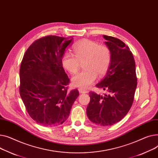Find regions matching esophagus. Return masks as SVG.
Returning a JSON list of instances; mask_svg holds the SVG:
<instances>
[{
	"label": "esophagus",
	"instance_id": "esophagus-1",
	"mask_svg": "<svg viewBox=\"0 0 158 158\" xmlns=\"http://www.w3.org/2000/svg\"><path fill=\"white\" fill-rule=\"evenodd\" d=\"M78 91L80 93H83V94H85V93H87V90H85V89H78Z\"/></svg>",
	"mask_w": 158,
	"mask_h": 158
}]
</instances>
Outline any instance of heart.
<instances>
[{
    "mask_svg": "<svg viewBox=\"0 0 158 158\" xmlns=\"http://www.w3.org/2000/svg\"><path fill=\"white\" fill-rule=\"evenodd\" d=\"M75 55L64 53L61 59L63 68L71 74H76L83 63L85 70L73 77L72 85L83 89L89 88L97 78L103 77L109 69L112 60L111 52L105 45L97 42L83 40L73 46Z\"/></svg>",
    "mask_w": 158,
    "mask_h": 158,
    "instance_id": "b5f03b06",
    "label": "heart"
}]
</instances>
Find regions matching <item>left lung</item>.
Masks as SVG:
<instances>
[{"instance_id": "8db88e82", "label": "left lung", "mask_w": 158, "mask_h": 158, "mask_svg": "<svg viewBox=\"0 0 158 158\" xmlns=\"http://www.w3.org/2000/svg\"><path fill=\"white\" fill-rule=\"evenodd\" d=\"M111 52L110 66L105 77L96 85L106 94L90 92L87 115L98 126H112L121 120L130 110L137 85L135 62L126 44L114 37L103 35Z\"/></svg>"}]
</instances>
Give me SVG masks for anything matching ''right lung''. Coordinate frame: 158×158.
<instances>
[{
    "label": "right lung",
    "mask_w": 158,
    "mask_h": 158,
    "mask_svg": "<svg viewBox=\"0 0 158 158\" xmlns=\"http://www.w3.org/2000/svg\"><path fill=\"white\" fill-rule=\"evenodd\" d=\"M73 38L48 35L35 41L27 50L20 69V94L31 117L44 126L63 124L79 96L68 90L69 79L61 59Z\"/></svg>",
    "instance_id": "1"
}]
</instances>
